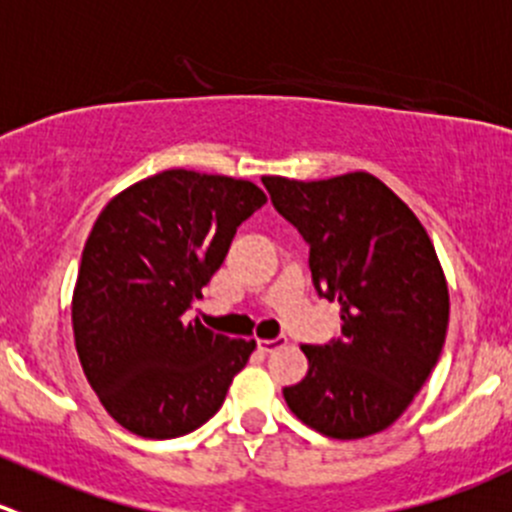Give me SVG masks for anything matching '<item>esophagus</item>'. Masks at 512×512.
Here are the masks:
<instances>
[{
	"label": "esophagus",
	"instance_id": "1",
	"mask_svg": "<svg viewBox=\"0 0 512 512\" xmlns=\"http://www.w3.org/2000/svg\"><path fill=\"white\" fill-rule=\"evenodd\" d=\"M285 345H287V337H275V340H260V342H257V347H260L262 352L282 350Z\"/></svg>",
	"mask_w": 512,
	"mask_h": 512
}]
</instances>
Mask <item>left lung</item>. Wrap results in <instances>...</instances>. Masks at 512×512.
<instances>
[{
  "label": "left lung",
  "instance_id": "left-lung-1",
  "mask_svg": "<svg viewBox=\"0 0 512 512\" xmlns=\"http://www.w3.org/2000/svg\"><path fill=\"white\" fill-rule=\"evenodd\" d=\"M275 210L310 245L315 290L340 305L342 337L302 345L307 375L282 390L297 420L335 440L390 428L445 345L450 295L430 235L370 172L262 177Z\"/></svg>",
  "mask_w": 512,
  "mask_h": 512
}]
</instances>
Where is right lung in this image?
Wrapping results in <instances>:
<instances>
[{
    "mask_svg": "<svg viewBox=\"0 0 512 512\" xmlns=\"http://www.w3.org/2000/svg\"><path fill=\"white\" fill-rule=\"evenodd\" d=\"M265 202L250 180L165 170L99 212L82 250L72 330L89 385L124 430L180 438L222 408L255 340L217 335L185 312Z\"/></svg>",
    "mask_w": 512,
    "mask_h": 512,
    "instance_id": "obj_1",
    "label": "right lung"
}]
</instances>
